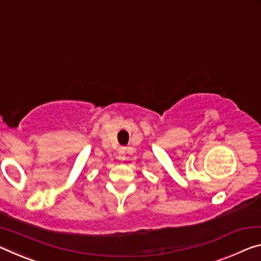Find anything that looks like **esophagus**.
Masks as SVG:
<instances>
[{
    "instance_id": "1",
    "label": "esophagus",
    "mask_w": 261,
    "mask_h": 261,
    "mask_svg": "<svg viewBox=\"0 0 261 261\" xmlns=\"http://www.w3.org/2000/svg\"><path fill=\"white\" fill-rule=\"evenodd\" d=\"M118 159H119V161H125L126 160V148L119 149Z\"/></svg>"
}]
</instances>
